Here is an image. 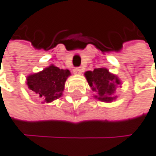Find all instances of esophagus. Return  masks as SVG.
<instances>
[{"instance_id":"obj_1","label":"esophagus","mask_w":156,"mask_h":156,"mask_svg":"<svg viewBox=\"0 0 156 156\" xmlns=\"http://www.w3.org/2000/svg\"><path fill=\"white\" fill-rule=\"evenodd\" d=\"M82 71H83V68H82V67H76V68H74V69H73V72H74V73H76V74L82 73Z\"/></svg>"}]
</instances>
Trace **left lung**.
<instances>
[{"label":"left lung","mask_w":156,"mask_h":156,"mask_svg":"<svg viewBox=\"0 0 156 156\" xmlns=\"http://www.w3.org/2000/svg\"><path fill=\"white\" fill-rule=\"evenodd\" d=\"M85 77L91 90L96 93L95 98L103 102H111L116 99L117 96H114V94L117 86L121 85V81L107 68L101 67L94 69V71H87Z\"/></svg>","instance_id":"left-lung-1"}]
</instances>
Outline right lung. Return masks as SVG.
<instances>
[{
	"instance_id": "1",
	"label": "right lung",
	"mask_w": 156,
	"mask_h": 156,
	"mask_svg": "<svg viewBox=\"0 0 156 156\" xmlns=\"http://www.w3.org/2000/svg\"><path fill=\"white\" fill-rule=\"evenodd\" d=\"M70 75L68 69H60L52 65L42 71L30 74L27 77V85L43 102H52L62 96L65 84Z\"/></svg>"
}]
</instances>
